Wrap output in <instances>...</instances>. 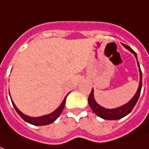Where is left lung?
Returning a JSON list of instances; mask_svg holds the SVG:
<instances>
[{"instance_id": "obj_1", "label": "left lung", "mask_w": 149, "mask_h": 149, "mask_svg": "<svg viewBox=\"0 0 149 149\" xmlns=\"http://www.w3.org/2000/svg\"><path fill=\"white\" fill-rule=\"evenodd\" d=\"M124 47H126L127 49H129L130 52H132L136 58L137 59V56H136V52H134L132 50V48L130 47H129L125 44H123ZM137 64H138V66H139V72H140V84H139V87H138V89L136 93V95H134V97L130 101V102L120 107H118V108H114V109H106L104 107H101L100 105H98L96 102L95 101L94 99V90L92 88L90 94H89V96L88 98V104H89V107H91L92 111L95 113L96 115H98L99 117H101L104 119H107V120H116V119H120L122 118H124L125 116H126L127 114H129L132 109L134 108L135 105L136 104V102L139 99V96H140V94H141V89H142V71H141V68H140V65L137 61Z\"/></svg>"}]
</instances>
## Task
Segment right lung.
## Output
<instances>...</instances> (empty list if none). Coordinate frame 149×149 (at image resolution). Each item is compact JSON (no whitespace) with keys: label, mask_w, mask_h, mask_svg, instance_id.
Instances as JSON below:
<instances>
[{"label":"right lung","mask_w":149,"mask_h":149,"mask_svg":"<svg viewBox=\"0 0 149 149\" xmlns=\"http://www.w3.org/2000/svg\"><path fill=\"white\" fill-rule=\"evenodd\" d=\"M65 99H66V97L65 98V100H64L63 102L61 103V106H60L54 112H53V113H50V114L45 115V116H42V117H38V118H32V117H29V116H27V115L24 114L23 113H21L20 111L17 108V107L15 106V104H14L13 102H12V103H13V107H14L16 112H17L21 118H22L24 121H26L27 123L31 124V125H49V124L54 122V121L59 118V116L61 114V113H62V111H63V109H64L65 104Z\"/></svg>","instance_id":"add662e5"}]
</instances>
